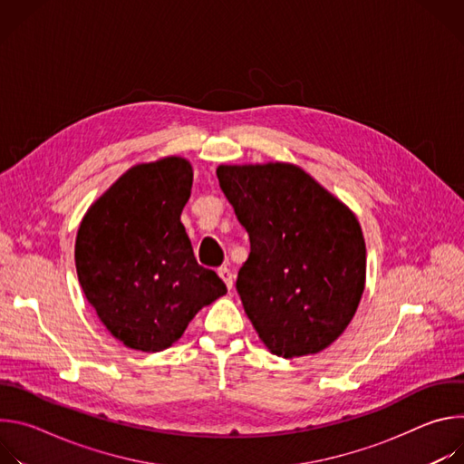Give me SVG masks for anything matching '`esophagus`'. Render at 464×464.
I'll return each instance as SVG.
<instances>
[{"mask_svg":"<svg viewBox=\"0 0 464 464\" xmlns=\"http://www.w3.org/2000/svg\"><path fill=\"white\" fill-rule=\"evenodd\" d=\"M218 272V276H220V279L226 283V286H227V290H231L233 288V283H235V276H233V272L229 270V268H226V266H222V268H218L217 270Z\"/></svg>","mask_w":464,"mask_h":464,"instance_id":"1","label":"esophagus"}]
</instances>
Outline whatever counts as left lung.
Masks as SVG:
<instances>
[{
	"instance_id": "1",
	"label": "left lung",
	"mask_w": 464,
	"mask_h": 464,
	"mask_svg": "<svg viewBox=\"0 0 464 464\" xmlns=\"http://www.w3.org/2000/svg\"><path fill=\"white\" fill-rule=\"evenodd\" d=\"M217 176L249 235L237 290L260 342L283 358L324 351L365 288L356 215L292 163L220 165Z\"/></svg>"
}]
</instances>
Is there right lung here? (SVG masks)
I'll use <instances>...</instances> for the list:
<instances>
[{"mask_svg": "<svg viewBox=\"0 0 464 464\" xmlns=\"http://www.w3.org/2000/svg\"><path fill=\"white\" fill-rule=\"evenodd\" d=\"M192 167L179 156L128 169L86 211L75 266L88 303L126 347L160 353L190 319L226 295L224 281L196 262L179 220Z\"/></svg>", "mask_w": 464, "mask_h": 464, "instance_id": "obj_1", "label": "right lung"}]
</instances>
